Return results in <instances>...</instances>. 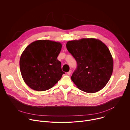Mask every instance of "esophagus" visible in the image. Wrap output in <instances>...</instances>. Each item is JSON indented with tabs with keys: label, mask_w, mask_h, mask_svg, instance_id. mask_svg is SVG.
Returning <instances> with one entry per match:
<instances>
[{
	"label": "esophagus",
	"mask_w": 130,
	"mask_h": 130,
	"mask_svg": "<svg viewBox=\"0 0 130 130\" xmlns=\"http://www.w3.org/2000/svg\"><path fill=\"white\" fill-rule=\"evenodd\" d=\"M71 73V70H70L68 72H67V74H68V75H70V74Z\"/></svg>",
	"instance_id": "obj_1"
}]
</instances>
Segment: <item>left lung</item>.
I'll return each instance as SVG.
<instances>
[{
	"instance_id": "8db88e82",
	"label": "left lung",
	"mask_w": 130,
	"mask_h": 130,
	"mask_svg": "<svg viewBox=\"0 0 130 130\" xmlns=\"http://www.w3.org/2000/svg\"><path fill=\"white\" fill-rule=\"evenodd\" d=\"M66 47L77 63L71 80L80 90L97 92L106 85L113 71V59L108 47L96 39L68 41Z\"/></svg>"
}]
</instances>
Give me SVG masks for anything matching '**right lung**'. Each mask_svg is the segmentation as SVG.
<instances>
[{
  "instance_id": "1",
  "label": "right lung",
  "mask_w": 130,
  "mask_h": 130,
  "mask_svg": "<svg viewBox=\"0 0 130 130\" xmlns=\"http://www.w3.org/2000/svg\"><path fill=\"white\" fill-rule=\"evenodd\" d=\"M62 44L50 40H38L29 44L22 53L20 66L26 84L36 91L52 88L65 73L57 58Z\"/></svg>"
}]
</instances>
